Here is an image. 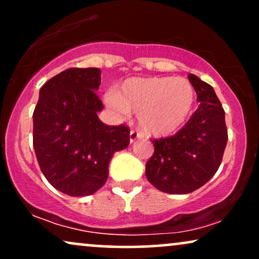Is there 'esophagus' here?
Here are the masks:
<instances>
[{
  "instance_id": "esophagus-1",
  "label": "esophagus",
  "mask_w": 259,
  "mask_h": 259,
  "mask_svg": "<svg viewBox=\"0 0 259 259\" xmlns=\"http://www.w3.org/2000/svg\"><path fill=\"white\" fill-rule=\"evenodd\" d=\"M141 138H142V134L138 132V130H132V132H130V142L136 141V140Z\"/></svg>"
}]
</instances>
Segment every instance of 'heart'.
<instances>
[{
	"label": "heart",
	"mask_w": 259,
	"mask_h": 259,
	"mask_svg": "<svg viewBox=\"0 0 259 259\" xmlns=\"http://www.w3.org/2000/svg\"><path fill=\"white\" fill-rule=\"evenodd\" d=\"M192 85L183 78H132L115 92H108L106 101L111 108L125 114H139L144 132L165 136L185 124L195 106Z\"/></svg>",
	"instance_id": "obj_1"
}]
</instances>
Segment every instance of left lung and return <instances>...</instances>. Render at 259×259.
I'll return each mask as SVG.
<instances>
[{
    "label": "left lung",
    "instance_id": "8db88e82",
    "mask_svg": "<svg viewBox=\"0 0 259 259\" xmlns=\"http://www.w3.org/2000/svg\"><path fill=\"white\" fill-rule=\"evenodd\" d=\"M198 108L175 135L153 139L154 153L146 163V178L167 194H190L218 170L228 142L225 112L209 84L189 74Z\"/></svg>",
    "mask_w": 259,
    "mask_h": 259
}]
</instances>
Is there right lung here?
Here are the masks:
<instances>
[{
  "label": "right lung",
  "mask_w": 259,
  "mask_h": 259,
  "mask_svg": "<svg viewBox=\"0 0 259 259\" xmlns=\"http://www.w3.org/2000/svg\"><path fill=\"white\" fill-rule=\"evenodd\" d=\"M99 68H69L40 89L32 120V145L41 171L65 195H92L106 184L117 151L129 146V126L107 125L97 117Z\"/></svg>",
  "instance_id": "1"
}]
</instances>
